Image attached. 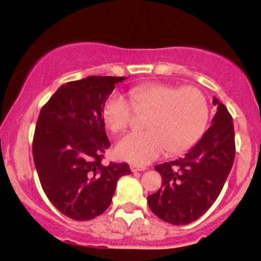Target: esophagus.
Segmentation results:
<instances>
[{"label": "esophagus", "instance_id": "obj_1", "mask_svg": "<svg viewBox=\"0 0 261 261\" xmlns=\"http://www.w3.org/2000/svg\"><path fill=\"white\" fill-rule=\"evenodd\" d=\"M130 168H131V170H133L134 173H136V172H142V170L146 169L145 167H139V166H131Z\"/></svg>", "mask_w": 261, "mask_h": 261}]
</instances>
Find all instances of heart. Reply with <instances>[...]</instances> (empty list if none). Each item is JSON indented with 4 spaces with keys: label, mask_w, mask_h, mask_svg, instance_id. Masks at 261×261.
Wrapping results in <instances>:
<instances>
[{
    "label": "heart",
    "mask_w": 261,
    "mask_h": 261,
    "mask_svg": "<svg viewBox=\"0 0 261 261\" xmlns=\"http://www.w3.org/2000/svg\"><path fill=\"white\" fill-rule=\"evenodd\" d=\"M128 98L113 93L103 106V119L113 133H122L130 126L135 110L149 113L148 131L126 135L116 145L121 160L145 166L167 149L172 154L184 153L205 133L208 104L196 87L147 83L128 89Z\"/></svg>",
    "instance_id": "1"
}]
</instances>
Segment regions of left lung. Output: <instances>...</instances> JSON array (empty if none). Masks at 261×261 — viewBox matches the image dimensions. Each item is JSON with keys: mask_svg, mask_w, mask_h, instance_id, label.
Returning a JSON list of instances; mask_svg holds the SVG:
<instances>
[{"mask_svg": "<svg viewBox=\"0 0 261 261\" xmlns=\"http://www.w3.org/2000/svg\"><path fill=\"white\" fill-rule=\"evenodd\" d=\"M212 103L216 114L199 142L182 158L154 167L163 184L148 195L147 202L164 222L180 226L201 217L216 201L232 169L236 155L232 116L216 97Z\"/></svg>", "mask_w": 261, "mask_h": 261, "instance_id": "8db88e82", "label": "left lung"}]
</instances>
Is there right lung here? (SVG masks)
<instances>
[{"mask_svg": "<svg viewBox=\"0 0 261 261\" xmlns=\"http://www.w3.org/2000/svg\"><path fill=\"white\" fill-rule=\"evenodd\" d=\"M125 77L89 76L62 85L39 114L33 158L47 199L65 216L88 221L109 207L127 163L103 164L110 142L103 106Z\"/></svg>", "mask_w": 261, "mask_h": 261, "instance_id": "add662e5", "label": "right lung"}]
</instances>
